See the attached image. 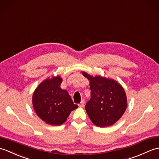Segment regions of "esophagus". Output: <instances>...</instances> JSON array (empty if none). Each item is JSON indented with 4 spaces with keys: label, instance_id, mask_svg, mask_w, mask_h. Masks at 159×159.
<instances>
[{
    "label": "esophagus",
    "instance_id": "obj_1",
    "mask_svg": "<svg viewBox=\"0 0 159 159\" xmlns=\"http://www.w3.org/2000/svg\"><path fill=\"white\" fill-rule=\"evenodd\" d=\"M84 103H85V102H84V100H83H83H81V102H80V103L79 106L80 107H83L84 106Z\"/></svg>",
    "mask_w": 159,
    "mask_h": 159
}]
</instances>
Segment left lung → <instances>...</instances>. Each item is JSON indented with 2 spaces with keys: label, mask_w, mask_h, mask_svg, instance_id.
Wrapping results in <instances>:
<instances>
[{
  "label": "left lung",
  "mask_w": 159,
  "mask_h": 159,
  "mask_svg": "<svg viewBox=\"0 0 159 159\" xmlns=\"http://www.w3.org/2000/svg\"><path fill=\"white\" fill-rule=\"evenodd\" d=\"M83 75L90 81L91 99L85 110L94 125L108 127L115 123L123 116L127 108L125 92L115 80L97 76Z\"/></svg>",
  "instance_id": "1"
}]
</instances>
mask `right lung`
Returning <instances> with one entry per match:
<instances>
[{"mask_svg":"<svg viewBox=\"0 0 159 159\" xmlns=\"http://www.w3.org/2000/svg\"><path fill=\"white\" fill-rule=\"evenodd\" d=\"M61 82L60 76L47 79L39 84L33 94L32 104L36 114L51 125L63 124L72 110L78 108L68 91L61 89Z\"/></svg>","mask_w":159,"mask_h":159,"instance_id":"add662e5","label":"right lung"}]
</instances>
